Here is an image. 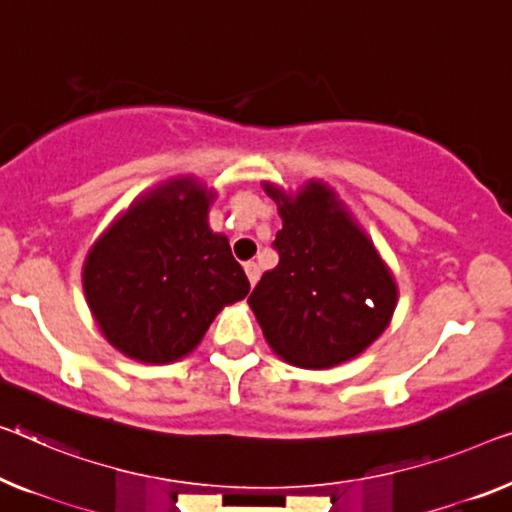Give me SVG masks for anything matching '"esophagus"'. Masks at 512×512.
Here are the masks:
<instances>
[{"label":"esophagus","instance_id":"esophagus-1","mask_svg":"<svg viewBox=\"0 0 512 512\" xmlns=\"http://www.w3.org/2000/svg\"><path fill=\"white\" fill-rule=\"evenodd\" d=\"M243 269H246V276L250 280V285H257V280H259V266H257V262H248L246 266H243Z\"/></svg>","mask_w":512,"mask_h":512}]
</instances>
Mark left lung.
I'll return each mask as SVG.
<instances>
[{
  "instance_id": "obj_1",
  "label": "left lung",
  "mask_w": 512,
  "mask_h": 512,
  "mask_svg": "<svg viewBox=\"0 0 512 512\" xmlns=\"http://www.w3.org/2000/svg\"><path fill=\"white\" fill-rule=\"evenodd\" d=\"M264 190L282 218L280 262L248 296L266 342L305 370L352 361L391 324V269L329 183L310 179L287 193L266 181Z\"/></svg>"
}]
</instances>
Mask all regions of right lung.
<instances>
[{"instance_id":"obj_1","label":"right lung","mask_w":512,"mask_h":512,"mask_svg":"<svg viewBox=\"0 0 512 512\" xmlns=\"http://www.w3.org/2000/svg\"><path fill=\"white\" fill-rule=\"evenodd\" d=\"M216 190L174 177L135 197L82 266L87 305L105 340L140 363H172L200 345L250 282L225 234L209 227Z\"/></svg>"}]
</instances>
